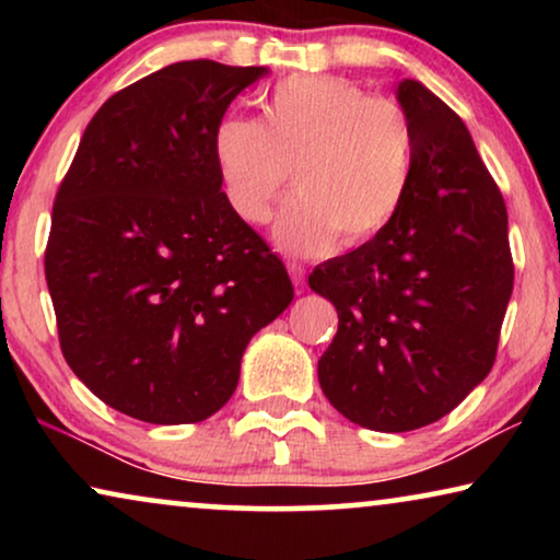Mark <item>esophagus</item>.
<instances>
[{
	"label": "esophagus",
	"mask_w": 560,
	"mask_h": 560,
	"mask_svg": "<svg viewBox=\"0 0 560 560\" xmlns=\"http://www.w3.org/2000/svg\"><path fill=\"white\" fill-rule=\"evenodd\" d=\"M288 272H290V278H293V285L295 288H303L305 285V267L303 265L290 262L288 265Z\"/></svg>",
	"instance_id": "1"
}]
</instances>
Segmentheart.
I'll list each match as a JSON object with an SVG mask.
<instances>
[{
  "instance_id": "heart-1",
  "label": "heart",
  "mask_w": 560,
  "mask_h": 560,
  "mask_svg": "<svg viewBox=\"0 0 560 560\" xmlns=\"http://www.w3.org/2000/svg\"><path fill=\"white\" fill-rule=\"evenodd\" d=\"M262 114H232L213 129V163L236 217L267 224L298 171L301 196L275 224L288 255H326L339 236L357 247L393 224L416 167L400 104L336 75H293L270 91Z\"/></svg>"
}]
</instances>
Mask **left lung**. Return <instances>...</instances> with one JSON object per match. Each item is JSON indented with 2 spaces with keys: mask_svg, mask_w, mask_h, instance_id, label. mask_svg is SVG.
Returning <instances> with one entry per match:
<instances>
[{
  "mask_svg": "<svg viewBox=\"0 0 560 560\" xmlns=\"http://www.w3.org/2000/svg\"><path fill=\"white\" fill-rule=\"evenodd\" d=\"M395 94L416 137L402 209L308 278L339 313L320 389L382 433L435 423L487 377L515 278L504 198L462 117L420 81Z\"/></svg>",
  "mask_w": 560,
  "mask_h": 560,
  "instance_id": "obj_1",
  "label": "left lung"
}]
</instances>
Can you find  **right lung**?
<instances>
[{"label":"right lung","instance_id":"right-lung-1","mask_svg":"<svg viewBox=\"0 0 560 560\" xmlns=\"http://www.w3.org/2000/svg\"><path fill=\"white\" fill-rule=\"evenodd\" d=\"M265 66L180 60L106 98L56 203L45 280L60 349L109 408L158 425L226 405L242 354L293 303L285 265L229 209L213 129Z\"/></svg>","mask_w":560,"mask_h":560}]
</instances>
